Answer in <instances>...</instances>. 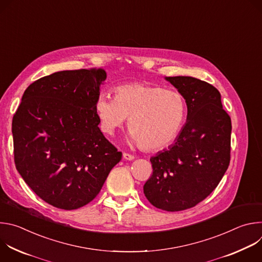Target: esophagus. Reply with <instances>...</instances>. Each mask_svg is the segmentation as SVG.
I'll list each match as a JSON object with an SVG mask.
<instances>
[{"label":"esophagus","mask_w":262,"mask_h":262,"mask_svg":"<svg viewBox=\"0 0 262 262\" xmlns=\"http://www.w3.org/2000/svg\"><path fill=\"white\" fill-rule=\"evenodd\" d=\"M123 159L126 160V161H133V160L135 159V157H134L133 155H129V154L124 152V154H123Z\"/></svg>","instance_id":"esophagus-1"}]
</instances>
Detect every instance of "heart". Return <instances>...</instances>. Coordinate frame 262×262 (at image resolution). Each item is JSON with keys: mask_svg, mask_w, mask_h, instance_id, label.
I'll use <instances>...</instances> for the list:
<instances>
[{"mask_svg": "<svg viewBox=\"0 0 262 262\" xmlns=\"http://www.w3.org/2000/svg\"><path fill=\"white\" fill-rule=\"evenodd\" d=\"M114 93L100 94L94 103L104 134L113 135L129 117V140L145 150H160L177 138L186 115L180 92L138 82L118 86Z\"/></svg>", "mask_w": 262, "mask_h": 262, "instance_id": "obj_1", "label": "heart"}]
</instances>
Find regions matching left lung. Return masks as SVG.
Listing matches in <instances>:
<instances>
[{
    "instance_id": "8db88e82",
    "label": "left lung",
    "mask_w": 262,
    "mask_h": 262,
    "mask_svg": "<svg viewBox=\"0 0 262 262\" xmlns=\"http://www.w3.org/2000/svg\"><path fill=\"white\" fill-rule=\"evenodd\" d=\"M165 79L183 95L188 116L174 144L150 159L152 175L143 190L157 208L180 211L204 200L228 169L231 119L212 85L192 77Z\"/></svg>"
}]
</instances>
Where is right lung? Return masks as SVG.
Returning a JSON list of instances; mask_svg holds the SVG:
<instances>
[{
  "label": "right lung",
  "instance_id": "1",
  "mask_svg": "<svg viewBox=\"0 0 262 262\" xmlns=\"http://www.w3.org/2000/svg\"><path fill=\"white\" fill-rule=\"evenodd\" d=\"M103 69L58 71L32 83L12 120L14 162L32 191L66 210L91 202L122 154L100 132Z\"/></svg>",
  "mask_w": 262,
  "mask_h": 262
}]
</instances>
